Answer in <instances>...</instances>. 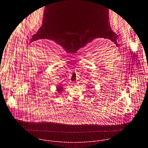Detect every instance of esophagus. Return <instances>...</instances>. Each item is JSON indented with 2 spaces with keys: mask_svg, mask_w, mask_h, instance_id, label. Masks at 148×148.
Segmentation results:
<instances>
[{
  "mask_svg": "<svg viewBox=\"0 0 148 148\" xmlns=\"http://www.w3.org/2000/svg\"><path fill=\"white\" fill-rule=\"evenodd\" d=\"M74 84H78V82L77 81H75Z\"/></svg>",
  "mask_w": 148,
  "mask_h": 148,
  "instance_id": "34e87169",
  "label": "esophagus"
}]
</instances>
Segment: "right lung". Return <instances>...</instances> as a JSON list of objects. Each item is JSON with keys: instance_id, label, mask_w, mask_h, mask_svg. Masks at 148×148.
<instances>
[{"instance_id": "right-lung-1", "label": "right lung", "mask_w": 148, "mask_h": 148, "mask_svg": "<svg viewBox=\"0 0 148 148\" xmlns=\"http://www.w3.org/2000/svg\"><path fill=\"white\" fill-rule=\"evenodd\" d=\"M63 89V88L62 87V86H58V88H57V91L58 92H59V93H60V92H62V89Z\"/></svg>"}]
</instances>
